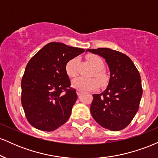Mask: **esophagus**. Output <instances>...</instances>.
<instances>
[{
	"label": "esophagus",
	"instance_id": "esophagus-1",
	"mask_svg": "<svg viewBox=\"0 0 158 158\" xmlns=\"http://www.w3.org/2000/svg\"><path fill=\"white\" fill-rule=\"evenodd\" d=\"M77 94L78 96H80L81 94H82V92H81V90H77Z\"/></svg>",
	"mask_w": 158,
	"mask_h": 158
}]
</instances>
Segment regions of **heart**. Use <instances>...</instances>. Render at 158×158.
<instances>
[{
    "label": "heart",
    "mask_w": 158,
    "mask_h": 158,
    "mask_svg": "<svg viewBox=\"0 0 158 158\" xmlns=\"http://www.w3.org/2000/svg\"><path fill=\"white\" fill-rule=\"evenodd\" d=\"M87 59L89 63L95 70L94 76L97 78H83L77 77L72 81V86L76 89L81 90V91H90L97 89L99 87V82L102 85H106L108 81V77L104 70V62L102 59L99 56L90 54L87 56ZM77 59L73 58L70 59L66 64L65 70L69 77H74L77 75ZM99 80L100 81H98Z\"/></svg>",
    "instance_id": "1"
}]
</instances>
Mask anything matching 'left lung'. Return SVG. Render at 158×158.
Instances as JSON below:
<instances>
[{
    "mask_svg": "<svg viewBox=\"0 0 158 158\" xmlns=\"http://www.w3.org/2000/svg\"><path fill=\"white\" fill-rule=\"evenodd\" d=\"M106 59L110 70L108 87L93 94L90 113L98 124L110 131L129 125L138 110L143 94L139 71L128 56L109 48L88 49Z\"/></svg>",
    "mask_w": 158,
    "mask_h": 158,
    "instance_id": "obj_1",
    "label": "left lung"
}]
</instances>
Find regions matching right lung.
<instances>
[{"mask_svg":"<svg viewBox=\"0 0 158 158\" xmlns=\"http://www.w3.org/2000/svg\"><path fill=\"white\" fill-rule=\"evenodd\" d=\"M85 52L59 42L43 47L29 61L21 80V104L28 122L52 131L68 121L77 99L65 66Z\"/></svg>","mask_w":158,"mask_h":158,"instance_id":"add662e5","label":"right lung"}]
</instances>
